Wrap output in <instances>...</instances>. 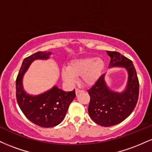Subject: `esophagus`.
Wrapping results in <instances>:
<instances>
[{
	"mask_svg": "<svg viewBox=\"0 0 152 152\" xmlns=\"http://www.w3.org/2000/svg\"><path fill=\"white\" fill-rule=\"evenodd\" d=\"M83 90H81V89H78V88H76V94H78L79 93H81V92H83Z\"/></svg>",
	"mask_w": 152,
	"mask_h": 152,
	"instance_id": "34e87169",
	"label": "esophagus"
}]
</instances>
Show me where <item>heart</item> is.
Segmentation results:
<instances>
[{
	"label": "heart",
	"instance_id": "1",
	"mask_svg": "<svg viewBox=\"0 0 152 152\" xmlns=\"http://www.w3.org/2000/svg\"><path fill=\"white\" fill-rule=\"evenodd\" d=\"M105 67V63L101 58H84L72 61L68 67L62 69L61 76L64 81L74 83L76 78L82 76L86 85L91 86L99 80Z\"/></svg>",
	"mask_w": 152,
	"mask_h": 152
}]
</instances>
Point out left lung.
<instances>
[{
    "instance_id": "obj_1",
    "label": "left lung",
    "mask_w": 152,
    "mask_h": 152,
    "mask_svg": "<svg viewBox=\"0 0 152 152\" xmlns=\"http://www.w3.org/2000/svg\"><path fill=\"white\" fill-rule=\"evenodd\" d=\"M111 58L109 67L120 66L128 71L125 91L117 93L110 90L104 80L105 74L88 90L90 102L88 111L91 119L103 126L121 123L132 114L139 99V83L136 69L130 59L116 51L106 50Z\"/></svg>"
}]
</instances>
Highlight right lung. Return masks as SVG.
<instances>
[{"label": "right lung", "instance_id": "1", "mask_svg": "<svg viewBox=\"0 0 152 152\" xmlns=\"http://www.w3.org/2000/svg\"><path fill=\"white\" fill-rule=\"evenodd\" d=\"M50 52L38 51L24 58L16 78V99L23 114L38 126L49 128L64 120L70 104L76 97L75 89L64 91L57 86L38 96L26 94L22 85L23 76L31 64L36 59H48Z\"/></svg>", "mask_w": 152, "mask_h": 152}]
</instances>
